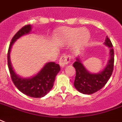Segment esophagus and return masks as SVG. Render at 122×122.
<instances>
[{"instance_id": "esophagus-1", "label": "esophagus", "mask_w": 122, "mask_h": 122, "mask_svg": "<svg viewBox=\"0 0 122 122\" xmlns=\"http://www.w3.org/2000/svg\"><path fill=\"white\" fill-rule=\"evenodd\" d=\"M71 57L70 56L67 54H63L59 59V65L61 67H64L66 65H68L70 61Z\"/></svg>"}]
</instances>
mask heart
Wrapping results in <instances>:
<instances>
[{"label": "heart", "mask_w": 122, "mask_h": 122, "mask_svg": "<svg viewBox=\"0 0 122 122\" xmlns=\"http://www.w3.org/2000/svg\"><path fill=\"white\" fill-rule=\"evenodd\" d=\"M59 34L61 39L67 42H71L75 40V45L77 48L84 46L90 37L88 30L78 28H62L59 30Z\"/></svg>", "instance_id": "heart-1"}]
</instances>
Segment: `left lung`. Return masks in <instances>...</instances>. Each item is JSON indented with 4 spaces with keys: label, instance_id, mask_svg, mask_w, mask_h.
I'll return each mask as SVG.
<instances>
[{
    "label": "left lung",
    "instance_id": "8db88e82",
    "mask_svg": "<svg viewBox=\"0 0 122 122\" xmlns=\"http://www.w3.org/2000/svg\"><path fill=\"white\" fill-rule=\"evenodd\" d=\"M105 45L110 48V59L106 68L101 72L93 74L85 68L79 58L73 64L76 70V76L74 81L75 88L84 94H92L101 89L106 85L112 76L114 67V50L110 39L106 37Z\"/></svg>",
    "mask_w": 122,
    "mask_h": 122
}]
</instances>
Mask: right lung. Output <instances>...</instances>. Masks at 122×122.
Masks as SVG:
<instances>
[{
  "label": "right lung",
  "mask_w": 122,
  "mask_h": 122,
  "mask_svg": "<svg viewBox=\"0 0 122 122\" xmlns=\"http://www.w3.org/2000/svg\"><path fill=\"white\" fill-rule=\"evenodd\" d=\"M31 28L30 25L24 26L12 37L7 52V65L12 82L18 90L28 96L39 98L45 96L52 88L56 76L60 70L59 65L54 62L48 63L35 76L30 78H23L15 73L10 61L12 44L20 37L30 33Z\"/></svg>",
  "instance_id": "1"
}]
</instances>
